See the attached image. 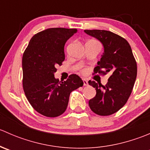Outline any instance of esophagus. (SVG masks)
<instances>
[{"mask_svg":"<svg viewBox=\"0 0 150 150\" xmlns=\"http://www.w3.org/2000/svg\"><path fill=\"white\" fill-rule=\"evenodd\" d=\"M83 82L84 86H88V81L86 79H83Z\"/></svg>","mask_w":150,"mask_h":150,"instance_id":"1","label":"esophagus"}]
</instances>
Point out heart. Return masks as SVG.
I'll use <instances>...</instances> for the list:
<instances>
[{
  "instance_id": "obj_1",
  "label": "heart",
  "mask_w": 150,
  "mask_h": 150,
  "mask_svg": "<svg viewBox=\"0 0 150 150\" xmlns=\"http://www.w3.org/2000/svg\"><path fill=\"white\" fill-rule=\"evenodd\" d=\"M86 69H84V70H83V72H86Z\"/></svg>"
}]
</instances>
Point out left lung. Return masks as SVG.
<instances>
[{
	"label": "left lung",
	"mask_w": 150,
	"mask_h": 150,
	"mask_svg": "<svg viewBox=\"0 0 150 150\" xmlns=\"http://www.w3.org/2000/svg\"><path fill=\"white\" fill-rule=\"evenodd\" d=\"M84 31L101 41L104 48L93 74L111 75L105 86L88 81L96 91L95 97L89 100V107L99 115H110L125 105L132 92L137 75V62L131 46L121 36L107 30Z\"/></svg>",
	"instance_id": "left-lung-1"
}]
</instances>
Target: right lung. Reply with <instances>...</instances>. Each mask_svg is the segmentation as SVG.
Masks as SVG:
<instances>
[{"label": "right lung", "mask_w": 150, "mask_h": 150, "mask_svg": "<svg viewBox=\"0 0 150 150\" xmlns=\"http://www.w3.org/2000/svg\"><path fill=\"white\" fill-rule=\"evenodd\" d=\"M77 29L49 28L35 35L22 57V86L28 102L35 110L48 117L65 112L69 94L83 82L72 74L66 81L54 78L57 66L65 59L64 45Z\"/></svg>", "instance_id": "1"}]
</instances>
